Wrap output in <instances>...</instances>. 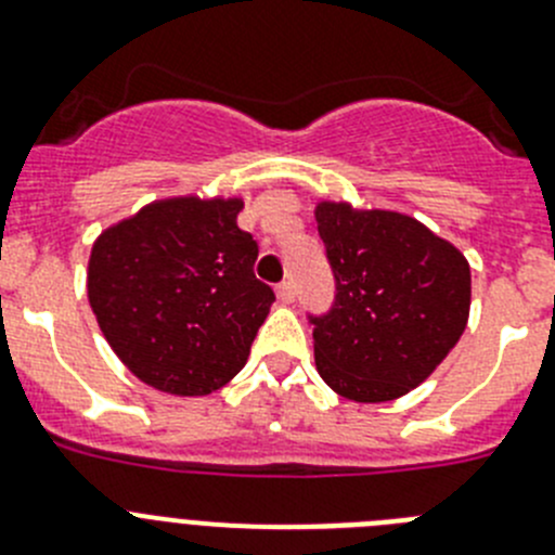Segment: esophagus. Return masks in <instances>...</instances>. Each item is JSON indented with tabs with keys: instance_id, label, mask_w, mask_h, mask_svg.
<instances>
[{
	"instance_id": "34e87169",
	"label": "esophagus",
	"mask_w": 555,
	"mask_h": 555,
	"mask_svg": "<svg viewBox=\"0 0 555 555\" xmlns=\"http://www.w3.org/2000/svg\"><path fill=\"white\" fill-rule=\"evenodd\" d=\"M294 297H297V288H294L292 281H283L281 286H278V299H281L283 305L294 302Z\"/></svg>"
}]
</instances>
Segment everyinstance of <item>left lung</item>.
Instances as JSON below:
<instances>
[{"instance_id":"left-lung-1","label":"left lung","mask_w":555,"mask_h":555,"mask_svg":"<svg viewBox=\"0 0 555 555\" xmlns=\"http://www.w3.org/2000/svg\"><path fill=\"white\" fill-rule=\"evenodd\" d=\"M335 297L313 324L317 369L335 393L390 401L454 349L470 308V267L449 242L393 211L317 208Z\"/></svg>"}]
</instances>
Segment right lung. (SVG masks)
I'll return each instance as SVG.
<instances>
[{"label": "right lung", "instance_id": "add662e5", "mask_svg": "<svg viewBox=\"0 0 555 555\" xmlns=\"http://www.w3.org/2000/svg\"><path fill=\"white\" fill-rule=\"evenodd\" d=\"M238 211V201L151 203L93 244L90 308L151 388L206 396L247 363L274 292L253 272L258 242Z\"/></svg>", "mask_w": 555, "mask_h": 555}]
</instances>
